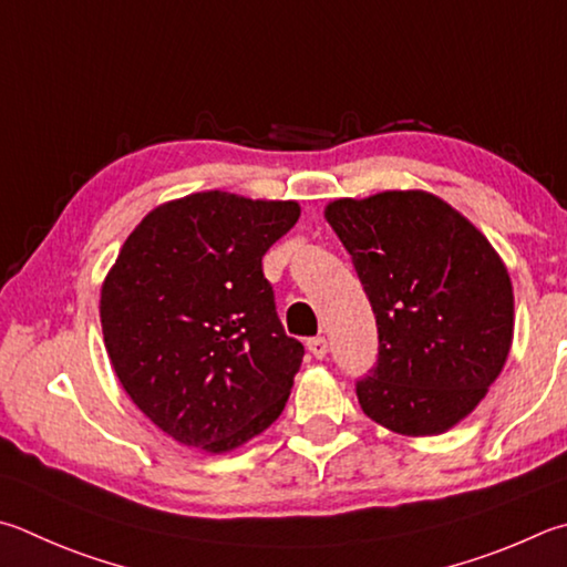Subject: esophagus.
Segmentation results:
<instances>
[{
    "label": "esophagus",
    "instance_id": "1",
    "mask_svg": "<svg viewBox=\"0 0 567 567\" xmlns=\"http://www.w3.org/2000/svg\"><path fill=\"white\" fill-rule=\"evenodd\" d=\"M307 349H310L312 357L324 359L327 357V339L324 337H315V339H310V342H307Z\"/></svg>",
    "mask_w": 567,
    "mask_h": 567
}]
</instances>
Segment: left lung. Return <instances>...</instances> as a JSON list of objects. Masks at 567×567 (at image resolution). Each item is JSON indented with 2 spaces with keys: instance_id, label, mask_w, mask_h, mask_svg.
<instances>
[{
  "instance_id": "8db88e82",
  "label": "left lung",
  "mask_w": 567,
  "mask_h": 567,
  "mask_svg": "<svg viewBox=\"0 0 567 567\" xmlns=\"http://www.w3.org/2000/svg\"><path fill=\"white\" fill-rule=\"evenodd\" d=\"M372 302L379 359L357 382L364 414L401 436H439L476 409L513 344V282L476 225L429 190L327 203Z\"/></svg>"
}]
</instances>
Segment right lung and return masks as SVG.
I'll list each match as a JSON object with an SVG mask.
<instances>
[{"instance_id":"right-lung-1","label":"right lung","mask_w":567,"mask_h":567,"mask_svg":"<svg viewBox=\"0 0 567 567\" xmlns=\"http://www.w3.org/2000/svg\"><path fill=\"white\" fill-rule=\"evenodd\" d=\"M297 218V200L190 193L156 205L106 272L113 372L178 444L230 454L282 414L305 347L277 319L262 255Z\"/></svg>"}]
</instances>
